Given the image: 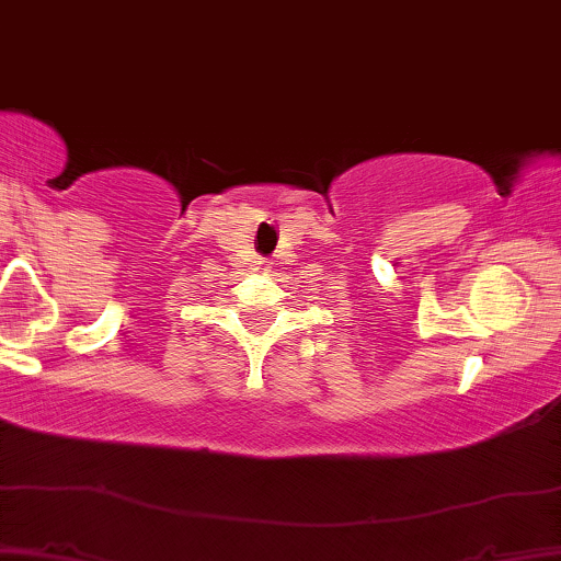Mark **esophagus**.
<instances>
[{"label":"esophagus","mask_w":561,"mask_h":561,"mask_svg":"<svg viewBox=\"0 0 561 561\" xmlns=\"http://www.w3.org/2000/svg\"><path fill=\"white\" fill-rule=\"evenodd\" d=\"M257 265H261V267H265V261H257Z\"/></svg>","instance_id":"obj_1"}]
</instances>
